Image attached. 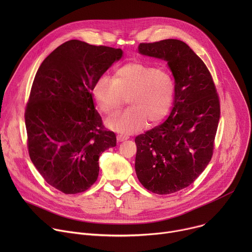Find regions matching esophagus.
<instances>
[{
	"instance_id": "34e87169",
	"label": "esophagus",
	"mask_w": 252,
	"mask_h": 252,
	"mask_svg": "<svg viewBox=\"0 0 252 252\" xmlns=\"http://www.w3.org/2000/svg\"><path fill=\"white\" fill-rule=\"evenodd\" d=\"M127 138H128V136L123 135V134H118V136H117L118 141H125V140H126Z\"/></svg>"
}]
</instances>
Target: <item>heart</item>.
Here are the masks:
<instances>
[{
    "mask_svg": "<svg viewBox=\"0 0 252 252\" xmlns=\"http://www.w3.org/2000/svg\"><path fill=\"white\" fill-rule=\"evenodd\" d=\"M174 82L167 70L141 63H129L117 69L115 77L100 76L94 84V101L105 115H113L127 102L125 112L106 120V126L124 134L140 130L146 123L161 121L174 97Z\"/></svg>",
    "mask_w": 252,
    "mask_h": 252,
    "instance_id": "obj_1",
    "label": "heart"
}]
</instances>
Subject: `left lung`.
Returning <instances> with one entry per match:
<instances>
[{"label": "left lung", "instance_id": "1", "mask_svg": "<svg viewBox=\"0 0 252 252\" xmlns=\"http://www.w3.org/2000/svg\"><path fill=\"white\" fill-rule=\"evenodd\" d=\"M138 52L166 61L174 78L168 119L134 139L139 183L154 193L169 194L190 186L210 161L220 97L205 63L183 41L141 43Z\"/></svg>", "mask_w": 252, "mask_h": 252}]
</instances>
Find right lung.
I'll return each mask as SVG.
<instances>
[{
  "instance_id": "1",
  "label": "right lung",
  "mask_w": 252,
  "mask_h": 252,
  "mask_svg": "<svg viewBox=\"0 0 252 252\" xmlns=\"http://www.w3.org/2000/svg\"><path fill=\"white\" fill-rule=\"evenodd\" d=\"M123 57L121 49L70 40L52 52L35 74L25 123L32 162L65 194L89 189L97 179L98 158L117 146L94 109L95 81Z\"/></svg>"
}]
</instances>
